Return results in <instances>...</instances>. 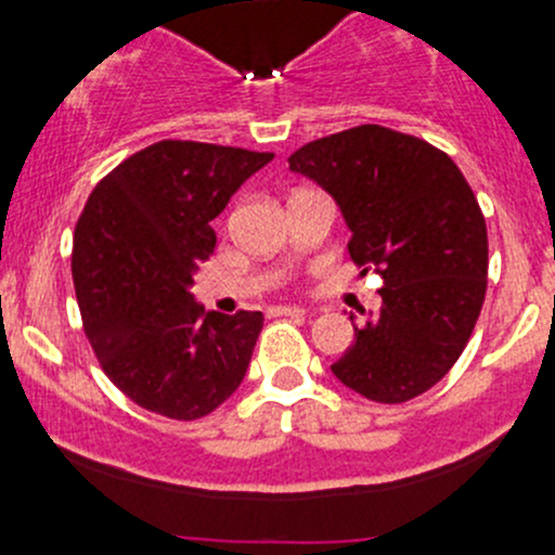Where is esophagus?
Masks as SVG:
<instances>
[{
    "mask_svg": "<svg viewBox=\"0 0 555 555\" xmlns=\"http://www.w3.org/2000/svg\"><path fill=\"white\" fill-rule=\"evenodd\" d=\"M306 309H295V306H282V309H276V317H306Z\"/></svg>",
    "mask_w": 555,
    "mask_h": 555,
    "instance_id": "1",
    "label": "esophagus"
}]
</instances>
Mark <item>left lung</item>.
<instances>
[{
    "label": "left lung",
    "mask_w": 555,
    "mask_h": 555,
    "mask_svg": "<svg viewBox=\"0 0 555 555\" xmlns=\"http://www.w3.org/2000/svg\"><path fill=\"white\" fill-rule=\"evenodd\" d=\"M289 169L322 184L351 228L349 255L382 276V309L333 365L373 402L433 389L467 346L486 298L489 236L478 198L443 150L384 126L313 139Z\"/></svg>",
    "instance_id": "obj_1"
}]
</instances>
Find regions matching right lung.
Masks as SVG:
<instances>
[{"label":"right lung","mask_w":555,"mask_h":555,"mask_svg":"<svg viewBox=\"0 0 555 555\" xmlns=\"http://www.w3.org/2000/svg\"><path fill=\"white\" fill-rule=\"evenodd\" d=\"M271 158L164 139L88 195L72 246L82 330L106 378L144 411L193 422L244 382L262 313H206L190 284L217 246L211 220Z\"/></svg>","instance_id":"right-lung-1"}]
</instances>
